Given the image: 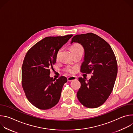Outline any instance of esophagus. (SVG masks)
I'll list each match as a JSON object with an SVG mask.
<instances>
[{
	"label": "esophagus",
	"mask_w": 133,
	"mask_h": 133,
	"mask_svg": "<svg viewBox=\"0 0 133 133\" xmlns=\"http://www.w3.org/2000/svg\"><path fill=\"white\" fill-rule=\"evenodd\" d=\"M76 79H77V77H75V76H70L67 78V81L68 82H71L72 81H74Z\"/></svg>",
	"instance_id": "1"
}]
</instances>
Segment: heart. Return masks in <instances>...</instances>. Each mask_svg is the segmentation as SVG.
I'll list each match as a JSON object with an SVG mask.
<instances>
[{"mask_svg": "<svg viewBox=\"0 0 133 133\" xmlns=\"http://www.w3.org/2000/svg\"><path fill=\"white\" fill-rule=\"evenodd\" d=\"M70 50H71V52L72 53L73 55L75 54L78 53L79 52H81V51H83V48L82 45L79 44H75L72 45L70 47ZM59 52V51L57 53L56 58H58ZM75 68V67L70 66H67L64 68V70L66 72L72 74L74 73Z\"/></svg>", "mask_w": 133, "mask_h": 133, "instance_id": "1", "label": "heart"}]
</instances>
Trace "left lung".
<instances>
[{
  "label": "left lung",
  "mask_w": 133,
  "mask_h": 133,
  "mask_svg": "<svg viewBox=\"0 0 133 133\" xmlns=\"http://www.w3.org/2000/svg\"><path fill=\"white\" fill-rule=\"evenodd\" d=\"M73 42L81 44L84 48L81 71L92 74L87 82L78 78L81 86L77 98L86 107L97 108L108 99L114 86L118 69L115 55L108 43L91 32L74 36L71 43Z\"/></svg>",
  "instance_id": "obj_1"
}]
</instances>
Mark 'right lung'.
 Listing matches in <instances>:
<instances>
[{
	"label": "right lung",
	"instance_id": "1",
	"mask_svg": "<svg viewBox=\"0 0 133 133\" xmlns=\"http://www.w3.org/2000/svg\"><path fill=\"white\" fill-rule=\"evenodd\" d=\"M72 36L47 37L34 45L26 53L22 68V83L26 97L37 108L46 110L59 101L66 77H49L50 68L56 61L59 49Z\"/></svg>",
	"mask_w": 133,
	"mask_h": 133
}]
</instances>
